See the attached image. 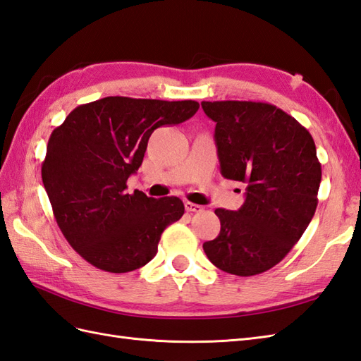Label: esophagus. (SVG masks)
I'll use <instances>...</instances> for the list:
<instances>
[{
	"label": "esophagus",
	"mask_w": 361,
	"mask_h": 361,
	"mask_svg": "<svg viewBox=\"0 0 361 361\" xmlns=\"http://www.w3.org/2000/svg\"><path fill=\"white\" fill-rule=\"evenodd\" d=\"M184 209H186L188 212H201V211H203V207H201L200 204L190 203V201H184Z\"/></svg>",
	"instance_id": "obj_1"
}]
</instances>
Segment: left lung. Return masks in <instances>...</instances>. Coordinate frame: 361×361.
I'll return each instance as SVG.
<instances>
[{
  "instance_id": "obj_1",
  "label": "left lung",
  "mask_w": 361,
  "mask_h": 361,
  "mask_svg": "<svg viewBox=\"0 0 361 361\" xmlns=\"http://www.w3.org/2000/svg\"><path fill=\"white\" fill-rule=\"evenodd\" d=\"M215 121L221 175L246 184L238 211L216 209L219 237L203 245L219 269L250 276L288 255L317 209L322 164L311 133L274 104L203 102Z\"/></svg>"
}]
</instances>
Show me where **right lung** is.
I'll return each mask as SVG.
<instances>
[{"label":"right lung","instance_id":"1","mask_svg":"<svg viewBox=\"0 0 361 361\" xmlns=\"http://www.w3.org/2000/svg\"><path fill=\"white\" fill-rule=\"evenodd\" d=\"M198 107L192 99L106 97L75 107L52 132L41 166L44 189L63 235L92 266L138 269L157 255L163 231L181 219L180 198L128 194L126 181L141 166L152 132L189 120Z\"/></svg>","mask_w":361,"mask_h":361}]
</instances>
